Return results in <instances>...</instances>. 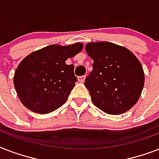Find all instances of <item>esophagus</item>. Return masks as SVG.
Listing matches in <instances>:
<instances>
[{
    "label": "esophagus",
    "mask_w": 159,
    "mask_h": 159,
    "mask_svg": "<svg viewBox=\"0 0 159 159\" xmlns=\"http://www.w3.org/2000/svg\"><path fill=\"white\" fill-rule=\"evenodd\" d=\"M85 78H86V76H80V77H77V79H78V82H84Z\"/></svg>",
    "instance_id": "34e87169"
}]
</instances>
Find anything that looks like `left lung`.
<instances>
[{
  "label": "left lung",
  "mask_w": 159,
  "mask_h": 159,
  "mask_svg": "<svg viewBox=\"0 0 159 159\" xmlns=\"http://www.w3.org/2000/svg\"><path fill=\"white\" fill-rule=\"evenodd\" d=\"M86 51L93 59V69L85 80L93 104L110 115L132 108L144 85L138 58L125 47L106 41L87 43Z\"/></svg>",
  "instance_id": "left-lung-1"
}]
</instances>
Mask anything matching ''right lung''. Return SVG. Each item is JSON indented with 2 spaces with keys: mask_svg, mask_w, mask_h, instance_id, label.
<instances>
[{
  "mask_svg": "<svg viewBox=\"0 0 159 159\" xmlns=\"http://www.w3.org/2000/svg\"><path fill=\"white\" fill-rule=\"evenodd\" d=\"M83 44L47 46L28 55L16 68L14 85L20 102L30 111L48 114L64 104L77 82L74 66L66 64Z\"/></svg>",
  "mask_w": 159,
  "mask_h": 159,
  "instance_id": "right-lung-1",
  "label": "right lung"
}]
</instances>
